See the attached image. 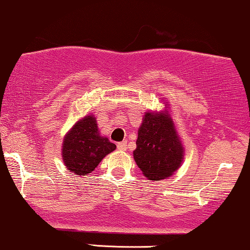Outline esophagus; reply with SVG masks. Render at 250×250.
Listing matches in <instances>:
<instances>
[{
	"label": "esophagus",
	"mask_w": 250,
	"mask_h": 250,
	"mask_svg": "<svg viewBox=\"0 0 250 250\" xmlns=\"http://www.w3.org/2000/svg\"><path fill=\"white\" fill-rule=\"evenodd\" d=\"M126 146H127V143L126 142H122V143L117 144V147H118L119 151H125Z\"/></svg>",
	"instance_id": "34e87169"
}]
</instances>
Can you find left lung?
<instances>
[{"label":"left lung","mask_w":250,"mask_h":250,"mask_svg":"<svg viewBox=\"0 0 250 250\" xmlns=\"http://www.w3.org/2000/svg\"><path fill=\"white\" fill-rule=\"evenodd\" d=\"M165 104L163 111H147L138 130L137 148L133 151L136 164L148 180L169 178L180 168L185 148L177 127Z\"/></svg>","instance_id":"8db88e82"}]
</instances>
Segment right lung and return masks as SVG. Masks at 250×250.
<instances>
[{
  "label": "right lung",
  "instance_id": "add662e5",
  "mask_svg": "<svg viewBox=\"0 0 250 250\" xmlns=\"http://www.w3.org/2000/svg\"><path fill=\"white\" fill-rule=\"evenodd\" d=\"M116 145L102 136L96 117L86 114L67 131L62 144V160L69 172L76 175L91 173Z\"/></svg>",
  "mask_w": 250,
  "mask_h": 250
}]
</instances>
